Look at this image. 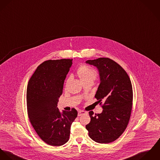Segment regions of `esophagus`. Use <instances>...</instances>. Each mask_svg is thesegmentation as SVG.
Listing matches in <instances>:
<instances>
[{"label":"esophagus","mask_w":160,"mask_h":160,"mask_svg":"<svg viewBox=\"0 0 160 160\" xmlns=\"http://www.w3.org/2000/svg\"><path fill=\"white\" fill-rule=\"evenodd\" d=\"M85 113H87V112H85V111H83V110H80V111H79L78 113V116L80 117V116H81V115H83V114H85Z\"/></svg>","instance_id":"esophagus-1"}]
</instances>
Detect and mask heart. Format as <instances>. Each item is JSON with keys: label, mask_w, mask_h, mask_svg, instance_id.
Listing matches in <instances>:
<instances>
[{"label": "heart", "mask_w": 160, "mask_h": 160, "mask_svg": "<svg viewBox=\"0 0 160 160\" xmlns=\"http://www.w3.org/2000/svg\"><path fill=\"white\" fill-rule=\"evenodd\" d=\"M77 72L79 78L83 83L90 81L94 82V80L98 77L97 71L87 65H83L80 66L78 68ZM69 79L67 80V83Z\"/></svg>", "instance_id": "1"}]
</instances>
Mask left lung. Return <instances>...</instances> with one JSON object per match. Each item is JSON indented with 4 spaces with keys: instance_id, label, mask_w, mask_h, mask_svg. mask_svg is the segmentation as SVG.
<instances>
[{
    "instance_id": "8db88e82",
    "label": "left lung",
    "mask_w": 160,
    "mask_h": 160,
    "mask_svg": "<svg viewBox=\"0 0 160 160\" xmlns=\"http://www.w3.org/2000/svg\"><path fill=\"white\" fill-rule=\"evenodd\" d=\"M99 72L101 83L95 98L103 108L101 113L89 112L91 118L86 125L89 138L100 143L117 140L126 129L132 108L133 92L130 78L124 69L113 60L99 58L88 60Z\"/></svg>"
}]
</instances>
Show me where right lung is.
<instances>
[{
  "label": "right lung",
  "mask_w": 160,
  "mask_h": 160,
  "mask_svg": "<svg viewBox=\"0 0 160 160\" xmlns=\"http://www.w3.org/2000/svg\"><path fill=\"white\" fill-rule=\"evenodd\" d=\"M72 61H44L37 67L27 87L29 121L40 139L52 146H61L69 141L72 123L78 114L74 108L61 113L57 107Z\"/></svg>",
  "instance_id": "1"
}]
</instances>
